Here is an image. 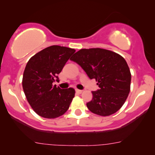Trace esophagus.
Here are the masks:
<instances>
[{
	"label": "esophagus",
	"mask_w": 155,
	"mask_h": 155,
	"mask_svg": "<svg viewBox=\"0 0 155 155\" xmlns=\"http://www.w3.org/2000/svg\"><path fill=\"white\" fill-rule=\"evenodd\" d=\"M83 91L82 90H80V89H76V92L78 93V94H81Z\"/></svg>",
	"instance_id": "1"
}]
</instances>
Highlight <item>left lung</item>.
<instances>
[{"mask_svg":"<svg viewBox=\"0 0 155 155\" xmlns=\"http://www.w3.org/2000/svg\"><path fill=\"white\" fill-rule=\"evenodd\" d=\"M71 61L79 65L94 79L100 89L93 91L88 109L94 114L108 116L120 109L131 88V74L126 60L119 54L102 48L81 49Z\"/></svg>","mask_w":155,"mask_h":155,"instance_id":"8db88e82","label":"left lung"}]
</instances>
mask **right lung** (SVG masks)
<instances>
[{
  "label": "right lung",
  "instance_id": "1",
  "mask_svg": "<svg viewBox=\"0 0 155 155\" xmlns=\"http://www.w3.org/2000/svg\"><path fill=\"white\" fill-rule=\"evenodd\" d=\"M76 50L52 45L33 55L24 69L22 87L35 113L45 118H55L68 110L75 95L73 88L62 89L53 82Z\"/></svg>",
  "mask_w": 155,
  "mask_h": 155
}]
</instances>
